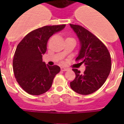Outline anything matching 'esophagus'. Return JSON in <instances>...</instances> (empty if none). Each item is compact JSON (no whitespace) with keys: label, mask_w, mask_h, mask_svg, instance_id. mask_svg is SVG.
Listing matches in <instances>:
<instances>
[{"label":"esophagus","mask_w":124,"mask_h":124,"mask_svg":"<svg viewBox=\"0 0 124 124\" xmlns=\"http://www.w3.org/2000/svg\"><path fill=\"white\" fill-rule=\"evenodd\" d=\"M61 70L63 71H68V70H69V69H68V68H65V67H61Z\"/></svg>","instance_id":"34e87169"}]
</instances>
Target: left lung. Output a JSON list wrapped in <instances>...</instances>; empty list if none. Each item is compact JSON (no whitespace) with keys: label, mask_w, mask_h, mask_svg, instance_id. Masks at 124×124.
I'll use <instances>...</instances> for the list:
<instances>
[{"label":"left lung","mask_w":124,"mask_h":124,"mask_svg":"<svg viewBox=\"0 0 124 124\" xmlns=\"http://www.w3.org/2000/svg\"><path fill=\"white\" fill-rule=\"evenodd\" d=\"M70 25L80 45L76 61L84 63L86 68L83 74L72 69L76 76L70 82V86L79 94H91L99 89L107 80L111 70L110 55L105 45L91 32L79 25Z\"/></svg>","instance_id":"8db88e82"}]
</instances>
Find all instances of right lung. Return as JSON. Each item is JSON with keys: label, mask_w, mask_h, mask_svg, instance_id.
<instances>
[{"label": "right lung", "mask_w": 124, "mask_h": 124, "mask_svg": "<svg viewBox=\"0 0 124 124\" xmlns=\"http://www.w3.org/2000/svg\"><path fill=\"white\" fill-rule=\"evenodd\" d=\"M66 25L46 26L32 31L18 44L13 59V71L17 82L27 93L39 95L50 89L60 72L59 66L42 62L48 39Z\"/></svg>", "instance_id": "obj_1"}]
</instances>
